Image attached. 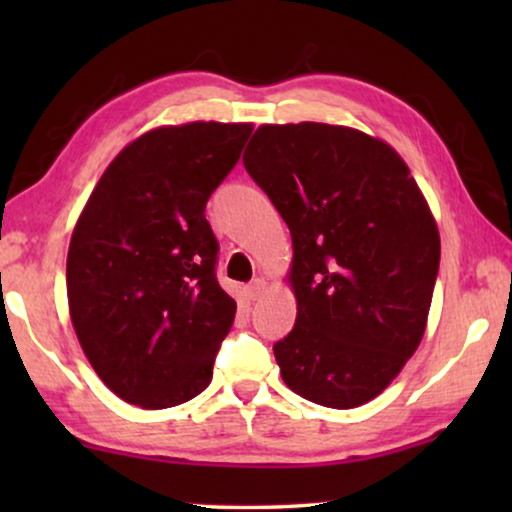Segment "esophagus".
<instances>
[{
	"label": "esophagus",
	"mask_w": 512,
	"mask_h": 512,
	"mask_svg": "<svg viewBox=\"0 0 512 512\" xmlns=\"http://www.w3.org/2000/svg\"><path fill=\"white\" fill-rule=\"evenodd\" d=\"M265 291H268V282H265V279H254V282L247 286V298L261 300Z\"/></svg>",
	"instance_id": "obj_1"
}]
</instances>
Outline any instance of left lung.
Masks as SVG:
<instances>
[{
  "mask_svg": "<svg viewBox=\"0 0 512 512\" xmlns=\"http://www.w3.org/2000/svg\"><path fill=\"white\" fill-rule=\"evenodd\" d=\"M244 167L293 240L296 326L275 359L291 391L349 410L380 396L424 338L440 235L410 167L380 137L265 123Z\"/></svg>",
  "mask_w": 512,
  "mask_h": 512,
  "instance_id": "8db88e82",
  "label": "left lung"
}]
</instances>
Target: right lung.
<instances>
[{"instance_id":"add662e5","label":"right lung","mask_w":512,"mask_h":512,"mask_svg":"<svg viewBox=\"0 0 512 512\" xmlns=\"http://www.w3.org/2000/svg\"><path fill=\"white\" fill-rule=\"evenodd\" d=\"M254 125H160L97 181L67 254L69 317L97 377L144 410L191 401L212 382L235 300L214 275L205 219Z\"/></svg>"}]
</instances>
